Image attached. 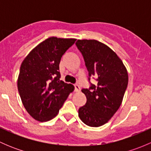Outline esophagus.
Listing matches in <instances>:
<instances>
[{"label": "esophagus", "instance_id": "34e87169", "mask_svg": "<svg viewBox=\"0 0 151 151\" xmlns=\"http://www.w3.org/2000/svg\"><path fill=\"white\" fill-rule=\"evenodd\" d=\"M74 91H75V92H80V85L77 84L74 85Z\"/></svg>", "mask_w": 151, "mask_h": 151}]
</instances>
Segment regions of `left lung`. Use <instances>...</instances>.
I'll use <instances>...</instances> for the list:
<instances>
[{"label":"left lung","mask_w":151,"mask_h":151,"mask_svg":"<svg viewBox=\"0 0 151 151\" xmlns=\"http://www.w3.org/2000/svg\"><path fill=\"white\" fill-rule=\"evenodd\" d=\"M84 58L89 77L97 84L82 89L87 102L79 109L81 121L89 126L99 127L107 123L122 104L129 75L119 56L107 45L94 39H78L76 42Z\"/></svg>","instance_id":"1"}]
</instances>
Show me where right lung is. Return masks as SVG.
<instances>
[{
  "label": "right lung",
  "mask_w": 151,
  "mask_h": 151,
  "mask_svg": "<svg viewBox=\"0 0 151 151\" xmlns=\"http://www.w3.org/2000/svg\"><path fill=\"white\" fill-rule=\"evenodd\" d=\"M76 39L50 37L33 49L22 61L17 88L22 104L35 120L45 122L54 118L74 90L60 80L59 63Z\"/></svg>",
  "instance_id": "add662e5"
}]
</instances>
